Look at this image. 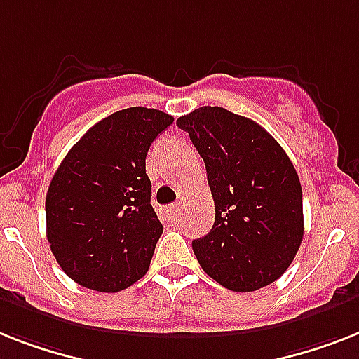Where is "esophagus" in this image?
<instances>
[{"label":"esophagus","instance_id":"esophagus-1","mask_svg":"<svg viewBox=\"0 0 359 359\" xmlns=\"http://www.w3.org/2000/svg\"><path fill=\"white\" fill-rule=\"evenodd\" d=\"M180 211H182V207L177 205V203H172V205L167 207V215L170 216V218H174V220H177V216H180Z\"/></svg>","mask_w":359,"mask_h":359}]
</instances>
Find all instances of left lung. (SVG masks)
<instances>
[{
  "label": "left lung",
  "mask_w": 359,
  "mask_h": 359,
  "mask_svg": "<svg viewBox=\"0 0 359 359\" xmlns=\"http://www.w3.org/2000/svg\"><path fill=\"white\" fill-rule=\"evenodd\" d=\"M205 163L215 226L192 242L211 279L233 292L275 283L303 242V191L290 158L260 124L220 106L176 121Z\"/></svg>",
  "instance_id": "left-lung-1"
}]
</instances>
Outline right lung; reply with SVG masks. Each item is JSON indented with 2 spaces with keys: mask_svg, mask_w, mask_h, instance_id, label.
<instances>
[{
  "mask_svg": "<svg viewBox=\"0 0 359 359\" xmlns=\"http://www.w3.org/2000/svg\"><path fill=\"white\" fill-rule=\"evenodd\" d=\"M174 123L154 108L121 109L91 126L56 168L46 196L47 240L69 279L115 293L148 271L163 226L147 154Z\"/></svg>",
  "mask_w": 359,
  "mask_h": 359,
  "instance_id": "right-lung-1",
  "label": "right lung"
}]
</instances>
